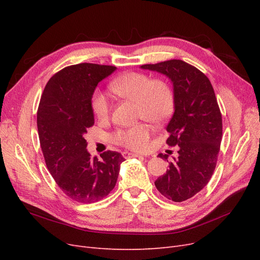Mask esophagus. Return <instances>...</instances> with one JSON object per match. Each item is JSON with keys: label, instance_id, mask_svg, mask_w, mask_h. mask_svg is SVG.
Here are the masks:
<instances>
[{"label": "esophagus", "instance_id": "esophagus-1", "mask_svg": "<svg viewBox=\"0 0 260 260\" xmlns=\"http://www.w3.org/2000/svg\"><path fill=\"white\" fill-rule=\"evenodd\" d=\"M122 156L124 157V158H132V157H139L140 155L139 154H135V153H130V152H123L122 153Z\"/></svg>", "mask_w": 260, "mask_h": 260}]
</instances>
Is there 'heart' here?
I'll list each match as a JSON object with an SVG mask.
<instances>
[{
	"mask_svg": "<svg viewBox=\"0 0 260 260\" xmlns=\"http://www.w3.org/2000/svg\"><path fill=\"white\" fill-rule=\"evenodd\" d=\"M111 90L127 101L137 104L138 119L154 124L166 121L174 112L175 96L169 84L162 80H153L151 77L140 73H129L117 78L111 83ZM93 111L100 119L109 114V103L105 94L96 91L93 96ZM148 125L140 123L132 128L118 130L114 142L135 151H144L148 144Z\"/></svg>",
	"mask_w": 260,
	"mask_h": 260,
	"instance_id": "1",
	"label": "heart"
}]
</instances>
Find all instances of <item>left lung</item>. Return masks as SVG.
<instances>
[{
  "label": "left lung",
  "instance_id": "obj_1",
  "mask_svg": "<svg viewBox=\"0 0 260 260\" xmlns=\"http://www.w3.org/2000/svg\"><path fill=\"white\" fill-rule=\"evenodd\" d=\"M166 76L172 83L174 115L166 130L167 144L179 146L166 174L155 186L165 198L183 202L203 190L214 174L222 138L221 113L208 78L180 59L140 66ZM168 161V155L158 154Z\"/></svg>",
  "mask_w": 260,
  "mask_h": 260
}]
</instances>
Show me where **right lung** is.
I'll list each match as a JSON object with an SVG mask.
<instances>
[{
  "label": "right lung",
  "instance_id": "add662e5",
  "mask_svg": "<svg viewBox=\"0 0 260 260\" xmlns=\"http://www.w3.org/2000/svg\"><path fill=\"white\" fill-rule=\"evenodd\" d=\"M116 69L89 62L61 69L46 83L39 104L37 123L46 167L61 191L80 203L107 196L124 160L112 151L92 158L84 139L94 124V91Z\"/></svg>",
  "mask_w": 260,
  "mask_h": 260
}]
</instances>
